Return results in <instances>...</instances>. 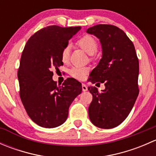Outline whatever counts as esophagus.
<instances>
[{
    "label": "esophagus",
    "instance_id": "34e87169",
    "mask_svg": "<svg viewBox=\"0 0 156 156\" xmlns=\"http://www.w3.org/2000/svg\"><path fill=\"white\" fill-rule=\"evenodd\" d=\"M82 90L83 91L87 90V86H86L85 84H82Z\"/></svg>",
    "mask_w": 156,
    "mask_h": 156
}]
</instances>
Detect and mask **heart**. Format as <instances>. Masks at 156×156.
Listing matches in <instances>:
<instances>
[{
    "instance_id": "1",
    "label": "heart",
    "mask_w": 156,
    "mask_h": 156,
    "mask_svg": "<svg viewBox=\"0 0 156 156\" xmlns=\"http://www.w3.org/2000/svg\"><path fill=\"white\" fill-rule=\"evenodd\" d=\"M77 44L82 50H84L86 53L89 55H93L97 51L98 49V41L97 38L90 34H85L80 37L77 41ZM69 53H70V46L66 45L64 47L61 52V59L63 62H67L69 59ZM89 69L87 67L81 66H73L69 71V73L73 78L76 79L82 80L85 78L88 73Z\"/></svg>"
}]
</instances>
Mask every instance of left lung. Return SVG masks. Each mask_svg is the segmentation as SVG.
<instances>
[{
	"label": "left lung",
	"instance_id": "8db88e82",
	"mask_svg": "<svg viewBox=\"0 0 156 156\" xmlns=\"http://www.w3.org/2000/svg\"><path fill=\"white\" fill-rule=\"evenodd\" d=\"M87 32L100 39L103 50L90 81L104 83L106 87L101 93L96 87H88L93 95L88 108L90 120L100 128H113L125 120L139 94V60L133 42L119 28L100 24Z\"/></svg>",
	"mask_w": 156,
	"mask_h": 156
}]
</instances>
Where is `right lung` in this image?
I'll use <instances>...</instances> for the list:
<instances>
[{
    "label": "right lung",
    "mask_w": 156,
    "mask_h": 156,
    "mask_svg": "<svg viewBox=\"0 0 156 156\" xmlns=\"http://www.w3.org/2000/svg\"><path fill=\"white\" fill-rule=\"evenodd\" d=\"M80 29V26H47L34 33L25 46L17 73L20 96L28 115L39 126L53 128L62 125L71 103L82 90L75 78H67L62 86L52 79V69L63 65L62 49Z\"/></svg>",
    "instance_id": "right-lung-1"
}]
</instances>
